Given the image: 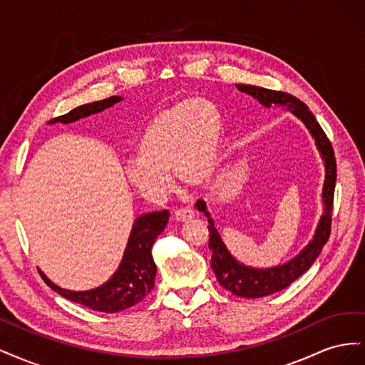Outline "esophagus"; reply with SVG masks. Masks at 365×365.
Here are the masks:
<instances>
[{"label":"esophagus","mask_w":365,"mask_h":365,"mask_svg":"<svg viewBox=\"0 0 365 365\" xmlns=\"http://www.w3.org/2000/svg\"><path fill=\"white\" fill-rule=\"evenodd\" d=\"M173 216H175L176 222H185V220H190L195 217V212L190 207H184V208L176 210Z\"/></svg>","instance_id":"esophagus-1"}]
</instances>
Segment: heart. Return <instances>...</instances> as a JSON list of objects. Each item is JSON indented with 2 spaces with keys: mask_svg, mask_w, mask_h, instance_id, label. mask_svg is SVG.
<instances>
[{
  "mask_svg": "<svg viewBox=\"0 0 365 365\" xmlns=\"http://www.w3.org/2000/svg\"><path fill=\"white\" fill-rule=\"evenodd\" d=\"M222 115L207 98H185L153 114L138 141V155L125 165L129 184L149 201L172 190L170 170L189 187L213 178L222 148Z\"/></svg>",
  "mask_w": 365,
  "mask_h": 365,
  "instance_id": "b5f03b06",
  "label": "heart"
}]
</instances>
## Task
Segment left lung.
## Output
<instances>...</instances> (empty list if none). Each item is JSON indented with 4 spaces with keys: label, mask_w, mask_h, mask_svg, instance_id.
Wrapping results in <instances>:
<instances>
[{
    "label": "left lung",
    "mask_w": 365,
    "mask_h": 365,
    "mask_svg": "<svg viewBox=\"0 0 365 365\" xmlns=\"http://www.w3.org/2000/svg\"><path fill=\"white\" fill-rule=\"evenodd\" d=\"M236 86L240 93H245L256 98L262 106H283L297 118H300L307 128L309 134L315 140V146L319 152V155H322L326 172L322 192V200L324 205L323 215L319 216L312 239L309 240V244L298 252L295 257H292L283 264H277V267L252 268L231 256V252L225 247L217 228L215 227V220L212 215L208 213L205 201L200 200L196 202V208L208 217V248L212 250V263L210 264H212V269L219 284H222L227 291L233 292L237 297L260 298L288 288L294 280L302 277V275L312 267V263L317 260L319 252H322L324 244L329 239L330 222H332V205L336 184V161L332 145H330L324 130L318 125L314 114L309 111V108L302 101H298L297 97L288 93L272 91L267 90V88L254 85L239 83Z\"/></svg>",
    "instance_id": "left-lung-1"
}]
</instances>
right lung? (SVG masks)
Returning <instances> with one entry per match:
<instances>
[{
	"instance_id": "1",
	"label": "right lung",
	"mask_w": 365,
	"mask_h": 365,
	"mask_svg": "<svg viewBox=\"0 0 365 365\" xmlns=\"http://www.w3.org/2000/svg\"><path fill=\"white\" fill-rule=\"evenodd\" d=\"M123 101V97L113 96L105 101L86 103L73 109L68 114L61 115L48 121V125L54 123H74V121L90 117L93 114L102 113L103 109L114 106ZM169 220L168 210L161 212H150L138 216L132 224L130 235L123 252V257L118 264L117 271L111 275V279L94 289L88 291H70L54 284L46 274L41 271L43 282H46L53 291L65 297L67 300L86 306L97 312L114 314L125 311V309L141 302L155 284L157 264L152 259V247L155 239L163 233Z\"/></svg>"
}]
</instances>
